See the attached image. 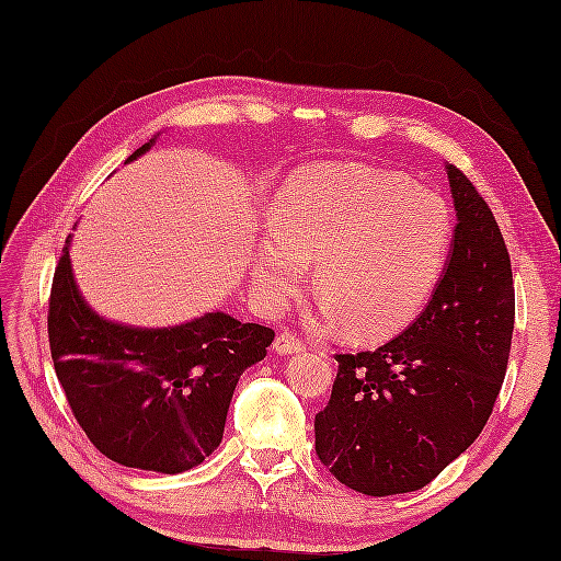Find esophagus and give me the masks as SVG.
Returning a JSON list of instances; mask_svg holds the SVG:
<instances>
[{
    "label": "esophagus",
    "instance_id": "esophagus-1",
    "mask_svg": "<svg viewBox=\"0 0 561 561\" xmlns=\"http://www.w3.org/2000/svg\"><path fill=\"white\" fill-rule=\"evenodd\" d=\"M272 348H275V354L286 356V354H301L306 344L298 340V336H294L291 332H279L275 344H272Z\"/></svg>",
    "mask_w": 561,
    "mask_h": 561
}]
</instances>
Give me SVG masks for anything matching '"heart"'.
<instances>
[{"instance_id": "1", "label": "heart", "mask_w": 561, "mask_h": 561, "mask_svg": "<svg viewBox=\"0 0 561 561\" xmlns=\"http://www.w3.org/2000/svg\"><path fill=\"white\" fill-rule=\"evenodd\" d=\"M454 213L439 193L389 169L318 164L272 201V231L255 241L253 289L282 308L316 260L320 316L358 342H385L421 316L445 275Z\"/></svg>"}]
</instances>
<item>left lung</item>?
<instances>
[{
	"instance_id": "8db88e82",
	"label": "left lung",
	"mask_w": 561,
	"mask_h": 561,
	"mask_svg": "<svg viewBox=\"0 0 561 561\" xmlns=\"http://www.w3.org/2000/svg\"><path fill=\"white\" fill-rule=\"evenodd\" d=\"M457 227L445 275L392 342L336 354L316 451L346 488L387 497L425 488L483 433L504 382L514 279L497 219L447 164Z\"/></svg>"
}]
</instances>
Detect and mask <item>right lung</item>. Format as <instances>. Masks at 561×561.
Returning <instances> with one entry per match:
<instances>
[{
	"label": "right lung",
	"instance_id": "add662e5",
	"mask_svg": "<svg viewBox=\"0 0 561 561\" xmlns=\"http://www.w3.org/2000/svg\"><path fill=\"white\" fill-rule=\"evenodd\" d=\"M69 245L71 237L51 279L47 334L78 425L128 468L174 476L203 463L219 447L239 377L265 358L275 332L221 310L158 330L104 320L78 291Z\"/></svg>",
	"mask_w": 561,
	"mask_h": 561
}]
</instances>
